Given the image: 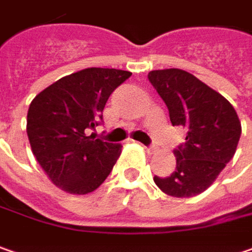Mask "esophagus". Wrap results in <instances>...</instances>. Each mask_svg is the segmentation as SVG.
I'll return each mask as SVG.
<instances>
[{"mask_svg": "<svg viewBox=\"0 0 252 252\" xmlns=\"http://www.w3.org/2000/svg\"><path fill=\"white\" fill-rule=\"evenodd\" d=\"M145 149H147L148 154H154V152H157L158 148L155 147V145H151V147H145Z\"/></svg>", "mask_w": 252, "mask_h": 252, "instance_id": "34e87169", "label": "esophagus"}]
</instances>
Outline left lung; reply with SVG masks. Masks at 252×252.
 I'll return each mask as SVG.
<instances>
[{
  "mask_svg": "<svg viewBox=\"0 0 252 252\" xmlns=\"http://www.w3.org/2000/svg\"><path fill=\"white\" fill-rule=\"evenodd\" d=\"M148 79L168 107L172 126L186 129V142L173 151L175 172L154 182L173 197L197 196L234 157L241 135L238 115L227 98L189 71L152 70Z\"/></svg>",
  "mask_w": 252,
  "mask_h": 252,
  "instance_id": "8db88e82",
  "label": "left lung"
}]
</instances>
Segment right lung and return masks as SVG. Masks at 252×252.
Returning a JSON list of instances; mask_svg holds the SVG:
<instances>
[{
    "instance_id": "obj_1",
    "label": "right lung",
    "mask_w": 252,
    "mask_h": 252,
    "mask_svg": "<svg viewBox=\"0 0 252 252\" xmlns=\"http://www.w3.org/2000/svg\"><path fill=\"white\" fill-rule=\"evenodd\" d=\"M131 71L89 67L64 76L32 100L27 134L50 181L71 194L94 191L121 155V144L87 135L103 120L110 94Z\"/></svg>"
}]
</instances>
